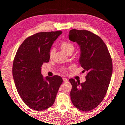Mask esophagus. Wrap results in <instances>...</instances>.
<instances>
[{"mask_svg":"<svg viewBox=\"0 0 125 125\" xmlns=\"http://www.w3.org/2000/svg\"><path fill=\"white\" fill-rule=\"evenodd\" d=\"M63 81H64V82H68V79L67 78H63Z\"/></svg>","mask_w":125,"mask_h":125,"instance_id":"1","label":"esophagus"}]
</instances>
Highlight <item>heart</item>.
I'll use <instances>...</instances> for the list:
<instances>
[{
	"label": "heart",
	"mask_w": 125,
	"mask_h": 125,
	"mask_svg": "<svg viewBox=\"0 0 125 125\" xmlns=\"http://www.w3.org/2000/svg\"><path fill=\"white\" fill-rule=\"evenodd\" d=\"M61 48L64 52H66V53H69L71 52H73L74 50V45H73L72 43H71L67 41H63L62 43H61ZM54 49L53 48L50 51V56L52 57L54 54Z\"/></svg>",
	"instance_id": "heart-1"
}]
</instances>
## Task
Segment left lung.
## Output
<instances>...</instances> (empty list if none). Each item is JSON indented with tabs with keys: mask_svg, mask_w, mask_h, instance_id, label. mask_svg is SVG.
Returning a JSON list of instances; mask_svg holds the SVG:
<instances>
[{
	"mask_svg": "<svg viewBox=\"0 0 125 125\" xmlns=\"http://www.w3.org/2000/svg\"><path fill=\"white\" fill-rule=\"evenodd\" d=\"M69 39L80 46L79 64L87 72L84 82L69 80L72 86L71 101L78 110L90 111L100 104L106 94L112 74L111 57L102 39L90 31L72 29Z\"/></svg>",
	"mask_w": 125,
	"mask_h": 125,
	"instance_id": "1",
	"label": "left lung"
}]
</instances>
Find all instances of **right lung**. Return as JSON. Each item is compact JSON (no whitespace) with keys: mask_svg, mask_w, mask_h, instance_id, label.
<instances>
[{"mask_svg":"<svg viewBox=\"0 0 125 125\" xmlns=\"http://www.w3.org/2000/svg\"><path fill=\"white\" fill-rule=\"evenodd\" d=\"M61 31L40 32L28 37L18 49L13 64V76L20 97L25 104L36 111H43L54 104L63 82L59 76H47L41 67L48 62L52 45Z\"/></svg>","mask_w":125,"mask_h":125,"instance_id":"obj_1","label":"right lung"}]
</instances>
